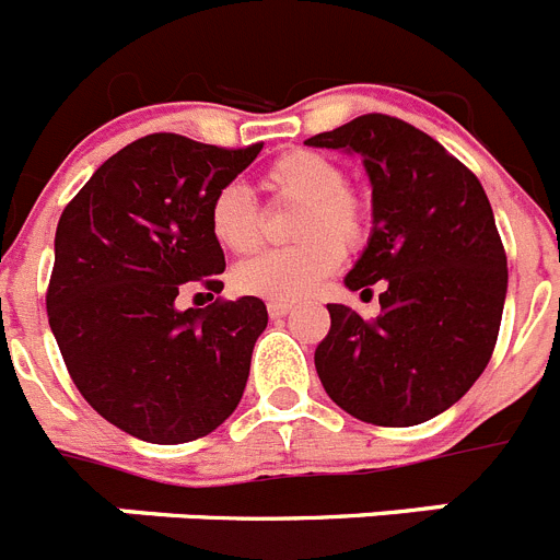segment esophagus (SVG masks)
I'll return each mask as SVG.
<instances>
[{"label": "esophagus", "instance_id": "1", "mask_svg": "<svg viewBox=\"0 0 560 560\" xmlns=\"http://www.w3.org/2000/svg\"><path fill=\"white\" fill-rule=\"evenodd\" d=\"M291 312V303H280V300H271L269 303V314L271 317H285V314Z\"/></svg>", "mask_w": 560, "mask_h": 560}]
</instances>
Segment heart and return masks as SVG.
<instances>
[{"label": "heart", "instance_id": "obj_1", "mask_svg": "<svg viewBox=\"0 0 560 560\" xmlns=\"http://www.w3.org/2000/svg\"><path fill=\"white\" fill-rule=\"evenodd\" d=\"M262 189L277 207H298L289 248L266 252L232 271L234 289L262 300L291 303L326 283L342 262V248L368 237V203L346 186V172L331 158L291 150L262 172ZM212 237L232 255H248L262 241V212L243 184H226L209 203Z\"/></svg>", "mask_w": 560, "mask_h": 560}]
</instances>
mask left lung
Wrapping results in <instances>:
<instances>
[{
	"label": "left lung",
	"mask_w": 560,
	"mask_h": 560,
	"mask_svg": "<svg viewBox=\"0 0 560 560\" xmlns=\"http://www.w3.org/2000/svg\"><path fill=\"white\" fill-rule=\"evenodd\" d=\"M308 147L360 155L374 229L346 275L380 283V317L328 305L331 331L314 351L339 408L382 428H410L456 405L493 357L508 298V255L479 178L428 132L360 116Z\"/></svg>",
	"instance_id": "1"
}]
</instances>
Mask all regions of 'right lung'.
<instances>
[{"mask_svg":"<svg viewBox=\"0 0 560 560\" xmlns=\"http://www.w3.org/2000/svg\"><path fill=\"white\" fill-rule=\"evenodd\" d=\"M262 143L223 150L155 132L107 158L65 207L47 319L75 388L152 444L207 436L232 417L269 323L260 298L178 308L186 283L221 294L209 203Z\"/></svg>","mask_w":560,"mask_h":560,"instance_id":"right-lung-1","label":"right lung"}]
</instances>
